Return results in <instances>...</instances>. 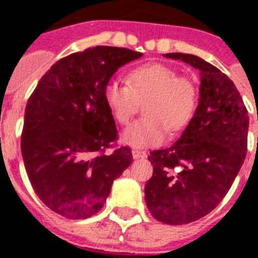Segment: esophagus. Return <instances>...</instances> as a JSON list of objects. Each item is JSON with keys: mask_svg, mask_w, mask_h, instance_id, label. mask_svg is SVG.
Listing matches in <instances>:
<instances>
[{"mask_svg": "<svg viewBox=\"0 0 258 258\" xmlns=\"http://www.w3.org/2000/svg\"><path fill=\"white\" fill-rule=\"evenodd\" d=\"M133 158L134 159H141V158H146L147 157V154H146V151H143V150H138V149H134L133 151Z\"/></svg>", "mask_w": 258, "mask_h": 258, "instance_id": "1", "label": "esophagus"}]
</instances>
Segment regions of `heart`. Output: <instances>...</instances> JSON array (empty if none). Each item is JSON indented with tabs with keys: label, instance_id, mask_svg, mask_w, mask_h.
Masks as SVG:
<instances>
[{
	"label": "heart",
	"instance_id": "1",
	"mask_svg": "<svg viewBox=\"0 0 258 258\" xmlns=\"http://www.w3.org/2000/svg\"><path fill=\"white\" fill-rule=\"evenodd\" d=\"M128 83L109 80L104 100L109 112L125 124L134 115L138 100L150 97L145 112L121 134V142L131 147H154L163 143L167 130L180 131L190 123L198 105V88L191 79L180 78L174 68L151 62L134 70Z\"/></svg>",
	"mask_w": 258,
	"mask_h": 258
}]
</instances>
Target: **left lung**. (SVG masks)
Masks as SVG:
<instances>
[{
    "label": "left lung",
    "mask_w": 258,
    "mask_h": 258,
    "mask_svg": "<svg viewBox=\"0 0 258 258\" xmlns=\"http://www.w3.org/2000/svg\"><path fill=\"white\" fill-rule=\"evenodd\" d=\"M200 71L194 116L169 149L150 153L153 176L145 186L154 218L190 224L212 212L226 196L246 155L249 116L234 83L198 56L167 53Z\"/></svg>",
    "instance_id": "obj_1"
}]
</instances>
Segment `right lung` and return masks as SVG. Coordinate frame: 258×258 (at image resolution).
<instances>
[{"mask_svg": "<svg viewBox=\"0 0 258 258\" xmlns=\"http://www.w3.org/2000/svg\"><path fill=\"white\" fill-rule=\"evenodd\" d=\"M142 56L116 46L72 53L50 67L29 97L22 159L38 198L60 216L96 214L131 165L130 147L104 154L117 135L104 88L120 67Z\"/></svg>", "mask_w": 258, "mask_h": 258, "instance_id": "right-lung-1", "label": "right lung"}]
</instances>
